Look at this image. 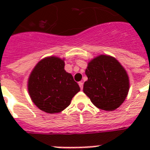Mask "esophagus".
I'll use <instances>...</instances> for the list:
<instances>
[{
    "mask_svg": "<svg viewBox=\"0 0 150 150\" xmlns=\"http://www.w3.org/2000/svg\"><path fill=\"white\" fill-rule=\"evenodd\" d=\"M79 85L80 89H81V90H82V89H83V83H82V82H79Z\"/></svg>",
    "mask_w": 150,
    "mask_h": 150,
    "instance_id": "34e87169",
    "label": "esophagus"
}]
</instances>
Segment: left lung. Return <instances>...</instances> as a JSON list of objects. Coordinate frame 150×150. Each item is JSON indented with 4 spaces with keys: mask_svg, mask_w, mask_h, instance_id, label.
<instances>
[{
    "mask_svg": "<svg viewBox=\"0 0 150 150\" xmlns=\"http://www.w3.org/2000/svg\"><path fill=\"white\" fill-rule=\"evenodd\" d=\"M88 80L83 92L97 108L112 111L125 100L129 91L128 73L116 58L100 54L89 61L86 69Z\"/></svg>",
    "mask_w": 150,
    "mask_h": 150,
    "instance_id": "obj_1",
    "label": "left lung"
}]
</instances>
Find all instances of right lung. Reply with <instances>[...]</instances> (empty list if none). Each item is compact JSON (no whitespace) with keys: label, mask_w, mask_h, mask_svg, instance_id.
I'll use <instances>...</instances> for the list:
<instances>
[{"label":"right lung","mask_w":150,"mask_h":150,"mask_svg":"<svg viewBox=\"0 0 150 150\" xmlns=\"http://www.w3.org/2000/svg\"><path fill=\"white\" fill-rule=\"evenodd\" d=\"M27 85L32 101L47 114L64 110L80 91L71 74L64 70V58L55 56L44 57L36 64Z\"/></svg>","instance_id":"add662e5"}]
</instances>
